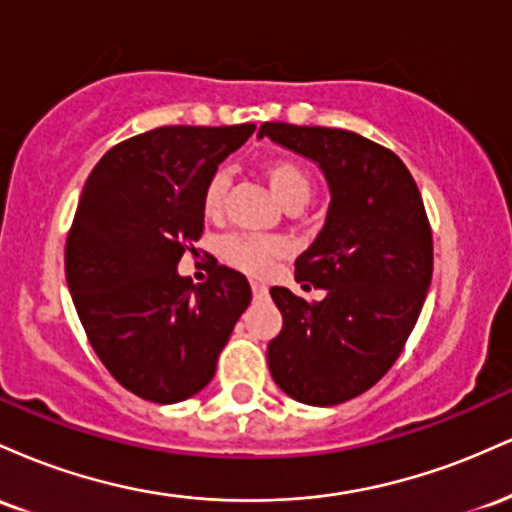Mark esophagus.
<instances>
[{
	"label": "esophagus",
	"mask_w": 512,
	"mask_h": 512,
	"mask_svg": "<svg viewBox=\"0 0 512 512\" xmlns=\"http://www.w3.org/2000/svg\"><path fill=\"white\" fill-rule=\"evenodd\" d=\"M250 289H252V293H255V298H262L264 293H267V286H264L262 281H255V279L250 281Z\"/></svg>",
	"instance_id": "1"
}]
</instances>
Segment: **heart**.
Here are the masks:
<instances>
[{
    "mask_svg": "<svg viewBox=\"0 0 512 512\" xmlns=\"http://www.w3.org/2000/svg\"><path fill=\"white\" fill-rule=\"evenodd\" d=\"M264 178H267L269 187L279 202L286 209L296 211L308 202L313 195V178L301 163L293 158H272L264 166ZM228 190V175L214 173L204 185L202 192V214L207 221H219L223 216V202H226ZM281 243L272 238H255V236H228L221 243V257L223 262L231 267L240 269L248 274H262L267 272L269 264L281 255Z\"/></svg>",
    "mask_w": 512,
    "mask_h": 512,
    "instance_id": "1",
    "label": "heart"
}]
</instances>
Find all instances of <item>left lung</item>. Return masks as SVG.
Masks as SVG:
<instances>
[{"mask_svg": "<svg viewBox=\"0 0 512 512\" xmlns=\"http://www.w3.org/2000/svg\"><path fill=\"white\" fill-rule=\"evenodd\" d=\"M313 158L330 182L325 228L296 260L308 303L272 286L284 327L267 346L274 383L313 407L370 390L407 344L433 274V236L414 178L385 146L349 129L264 122L260 139Z\"/></svg>", "mask_w": 512, "mask_h": 512, "instance_id": "8db88e82", "label": "left lung"}]
</instances>
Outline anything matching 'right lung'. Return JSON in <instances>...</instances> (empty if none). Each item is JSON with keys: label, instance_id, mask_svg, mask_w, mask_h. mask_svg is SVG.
<instances>
[{"label": "right lung", "instance_id": "add662e5", "mask_svg": "<svg viewBox=\"0 0 512 512\" xmlns=\"http://www.w3.org/2000/svg\"><path fill=\"white\" fill-rule=\"evenodd\" d=\"M255 125H170L125 139L88 175L64 272L88 342L132 395L173 404L214 378L250 305L248 279L216 264L204 284L178 274L202 238V192Z\"/></svg>", "mask_w": 512, "mask_h": 512}]
</instances>
